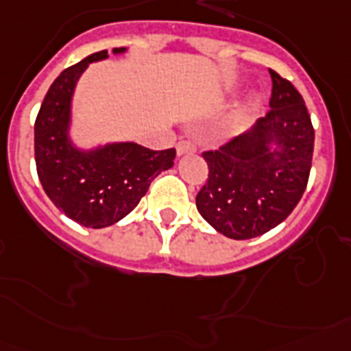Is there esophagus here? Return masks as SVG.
Instances as JSON below:
<instances>
[{
  "label": "esophagus",
  "instance_id": "1",
  "mask_svg": "<svg viewBox=\"0 0 351 351\" xmlns=\"http://www.w3.org/2000/svg\"><path fill=\"white\" fill-rule=\"evenodd\" d=\"M176 152H178V156L192 154V152H195V147L190 141H179L178 147H176Z\"/></svg>",
  "mask_w": 351,
  "mask_h": 351
}]
</instances>
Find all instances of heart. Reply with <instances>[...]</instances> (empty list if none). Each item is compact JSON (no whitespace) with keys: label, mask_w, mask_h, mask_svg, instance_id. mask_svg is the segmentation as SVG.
I'll return each instance as SVG.
<instances>
[{"label":"heart","mask_w":351,"mask_h":351,"mask_svg":"<svg viewBox=\"0 0 351 351\" xmlns=\"http://www.w3.org/2000/svg\"><path fill=\"white\" fill-rule=\"evenodd\" d=\"M260 109H262V100H260L258 97L251 95V97L245 100L244 106H242V111H240V114H242L244 118H253L254 114H258Z\"/></svg>","instance_id":"1"}]
</instances>
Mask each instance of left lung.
<instances>
[{
	"label": "left lung",
	"instance_id": "obj_1",
	"mask_svg": "<svg viewBox=\"0 0 351 351\" xmlns=\"http://www.w3.org/2000/svg\"><path fill=\"white\" fill-rule=\"evenodd\" d=\"M273 78L271 111L215 152H204L208 181L197 193L202 219L228 239L247 240L283 222L305 192L314 127L303 97L289 80Z\"/></svg>",
	"mask_w": 351,
	"mask_h": 351
}]
</instances>
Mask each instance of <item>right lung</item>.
I'll list each match as a JSON object with an SVG mask.
<instances>
[{
    "label": "right lung",
    "instance_id": "obj_1",
    "mask_svg": "<svg viewBox=\"0 0 351 351\" xmlns=\"http://www.w3.org/2000/svg\"><path fill=\"white\" fill-rule=\"evenodd\" d=\"M114 55L127 48H114ZM107 50L93 53L55 78L37 114L36 165L51 202L80 226L100 230L129 215L159 173L173 167L176 150H150L134 141H109L84 149L75 143L73 97L91 62L106 60Z\"/></svg>",
    "mask_w": 351,
    "mask_h": 351
}]
</instances>
